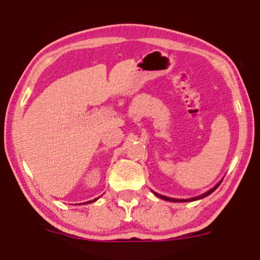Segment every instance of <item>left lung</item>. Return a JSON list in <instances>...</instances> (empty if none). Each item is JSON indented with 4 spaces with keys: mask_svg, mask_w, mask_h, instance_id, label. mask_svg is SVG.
<instances>
[{
    "mask_svg": "<svg viewBox=\"0 0 260 260\" xmlns=\"http://www.w3.org/2000/svg\"><path fill=\"white\" fill-rule=\"evenodd\" d=\"M221 184V181H219L217 185L214 186L213 188H211L210 191H207V192H205L204 194H202V196H198V197H196V198H189V199H174V198H168V197H165V196H161V194H159V193H155V192H153L154 193V194L158 197V198H160V199H164V200H167V202H172V203H185V202H194V200H199V199H203V198H205V197H207V196H210L212 192L213 191H215V189L218 188V186Z\"/></svg>",
    "mask_w": 260,
    "mask_h": 260,
    "instance_id": "8db88e82",
    "label": "left lung"
}]
</instances>
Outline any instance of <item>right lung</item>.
Returning a JSON list of instances; mask_svg holds the SVG:
<instances>
[{
  "instance_id": "right-lung-1",
  "label": "right lung",
  "mask_w": 260,
  "mask_h": 260,
  "mask_svg": "<svg viewBox=\"0 0 260 260\" xmlns=\"http://www.w3.org/2000/svg\"><path fill=\"white\" fill-rule=\"evenodd\" d=\"M99 198H96V199H94V200H90V202H87V203H93V202H95V200H98Z\"/></svg>"
}]
</instances>
